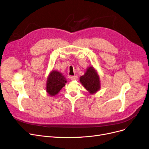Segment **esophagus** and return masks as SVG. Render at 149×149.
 I'll return each instance as SVG.
<instances>
[{
	"label": "esophagus",
	"mask_w": 149,
	"mask_h": 149,
	"mask_svg": "<svg viewBox=\"0 0 149 149\" xmlns=\"http://www.w3.org/2000/svg\"><path fill=\"white\" fill-rule=\"evenodd\" d=\"M77 78V76H70V79H71L72 81L76 80Z\"/></svg>",
	"instance_id": "obj_1"
}]
</instances>
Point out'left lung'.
I'll use <instances>...</instances> for the list:
<instances>
[{"label": "left lung", "mask_w": 149, "mask_h": 149, "mask_svg": "<svg viewBox=\"0 0 149 149\" xmlns=\"http://www.w3.org/2000/svg\"><path fill=\"white\" fill-rule=\"evenodd\" d=\"M80 81L91 94L96 93L100 89V78L93 67L87 68L85 74L80 77Z\"/></svg>", "instance_id": "1"}]
</instances>
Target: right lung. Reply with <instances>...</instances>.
I'll list each match as a JSON object with an SVG mask.
<instances>
[{"instance_id": "1", "label": "right lung", "mask_w": 149, "mask_h": 149, "mask_svg": "<svg viewBox=\"0 0 149 149\" xmlns=\"http://www.w3.org/2000/svg\"><path fill=\"white\" fill-rule=\"evenodd\" d=\"M67 81L64 76L59 72L52 71L50 73L46 84L47 92L50 95L54 96L65 86Z\"/></svg>"}]
</instances>
